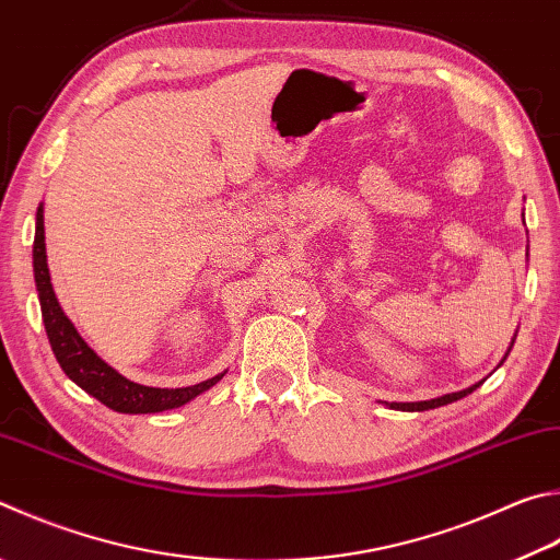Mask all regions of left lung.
<instances>
[{"mask_svg":"<svg viewBox=\"0 0 560 560\" xmlns=\"http://www.w3.org/2000/svg\"><path fill=\"white\" fill-rule=\"evenodd\" d=\"M485 382V380H482ZM482 382H477L472 386H467V389L463 392H455V394H445V396H439V399H431V401H411V404H389L392 409H399V411H429V409H435V406H445L451 401H457L463 399V396H467L470 392H475L477 386H480Z\"/></svg>","mask_w":560,"mask_h":560,"instance_id":"obj_1","label":"left lung"}]
</instances>
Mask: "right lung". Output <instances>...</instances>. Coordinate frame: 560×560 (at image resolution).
I'll return each instance as SVG.
<instances>
[{"instance_id":"1","label":"right lung","mask_w":560,"mask_h":560,"mask_svg":"<svg viewBox=\"0 0 560 560\" xmlns=\"http://www.w3.org/2000/svg\"><path fill=\"white\" fill-rule=\"evenodd\" d=\"M34 277L36 291L40 301V315H44L46 335L54 350L56 360L70 380L80 389H85L97 401L109 406L112 411L119 413H156L176 406L188 404L198 394L210 389L212 384L222 380V374L192 386H180V389H159V386H144L129 382L119 372L109 368L97 354L88 348V342L80 338L75 325L66 318L60 311L54 287H50L48 264H46V237H44V210L36 212V237H34Z\"/></svg>"}]
</instances>
